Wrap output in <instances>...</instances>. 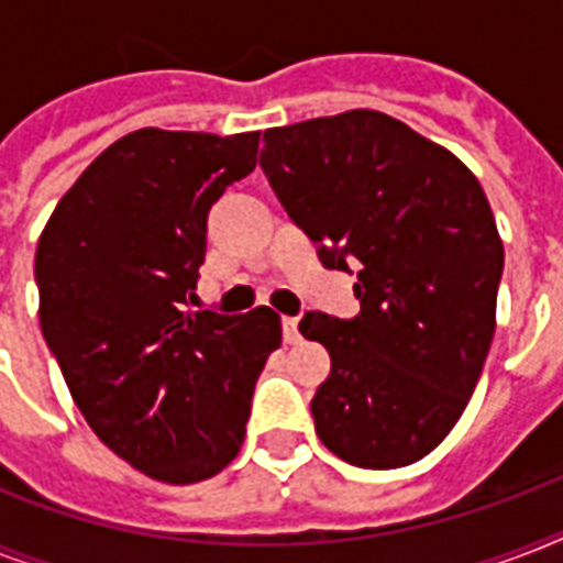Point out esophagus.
<instances>
[{
	"instance_id": "obj_1",
	"label": "esophagus",
	"mask_w": 563,
	"mask_h": 563,
	"mask_svg": "<svg viewBox=\"0 0 563 563\" xmlns=\"http://www.w3.org/2000/svg\"><path fill=\"white\" fill-rule=\"evenodd\" d=\"M283 342H286V344H298L300 342L298 318H283Z\"/></svg>"
}]
</instances>
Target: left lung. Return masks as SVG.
Listing matches in <instances>:
<instances>
[{
	"label": "left lung",
	"instance_id": "left-lung-1",
	"mask_svg": "<svg viewBox=\"0 0 563 563\" xmlns=\"http://www.w3.org/2000/svg\"><path fill=\"white\" fill-rule=\"evenodd\" d=\"M265 178L327 268L356 260L362 312H307L333 371L312 397L321 444L356 467L420 462L459 423L497 327L503 239L479 180L379 110L268 128Z\"/></svg>",
	"mask_w": 563,
	"mask_h": 563
}]
</instances>
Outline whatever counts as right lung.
<instances>
[{
    "instance_id": "obj_1",
    "label": "right lung",
    "mask_w": 563,
    "mask_h": 563,
    "mask_svg": "<svg viewBox=\"0 0 563 563\" xmlns=\"http://www.w3.org/2000/svg\"><path fill=\"white\" fill-rule=\"evenodd\" d=\"M260 131L140 128L104 148L40 233V330L84 420L145 476L192 485L245 441L280 316L192 312L207 212L251 175Z\"/></svg>"
}]
</instances>
